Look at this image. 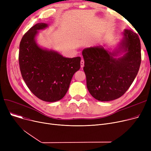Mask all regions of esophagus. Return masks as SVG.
I'll return each mask as SVG.
<instances>
[{
	"label": "esophagus",
	"instance_id": "34e87169",
	"mask_svg": "<svg viewBox=\"0 0 151 151\" xmlns=\"http://www.w3.org/2000/svg\"><path fill=\"white\" fill-rule=\"evenodd\" d=\"M81 68H83V67H84V60L83 59H82L81 60Z\"/></svg>",
	"mask_w": 151,
	"mask_h": 151
}]
</instances>
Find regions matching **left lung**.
<instances>
[{"instance_id":"obj_1","label":"left lung","mask_w":151,"mask_h":151,"mask_svg":"<svg viewBox=\"0 0 151 151\" xmlns=\"http://www.w3.org/2000/svg\"><path fill=\"white\" fill-rule=\"evenodd\" d=\"M122 36L112 51L102 46L83 50L87 88L99 101H111L123 96L139 71L141 55L138 35L125 29Z\"/></svg>"}]
</instances>
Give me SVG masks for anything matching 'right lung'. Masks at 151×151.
Returning a JSON list of instances; mask_svg holds the SVG:
<instances>
[{
  "label": "right lung",
  "mask_w": 151,
  "mask_h": 151,
  "mask_svg": "<svg viewBox=\"0 0 151 151\" xmlns=\"http://www.w3.org/2000/svg\"><path fill=\"white\" fill-rule=\"evenodd\" d=\"M47 27L46 23H38L24 35L19 44V63L30 91L43 101L54 102L65 96L71 78L80 68L81 58H65L39 46L35 40L38 30Z\"/></svg>",
  "instance_id": "add662e5"
}]
</instances>
